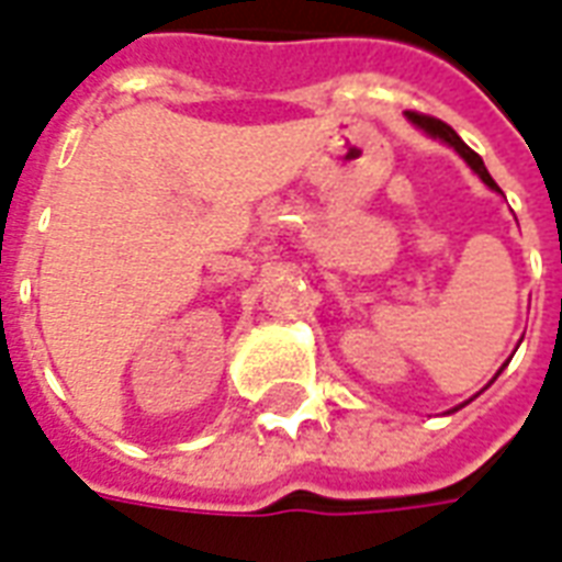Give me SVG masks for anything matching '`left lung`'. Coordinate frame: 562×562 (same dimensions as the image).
<instances>
[{"label": "left lung", "instance_id": "obj_1", "mask_svg": "<svg viewBox=\"0 0 562 562\" xmlns=\"http://www.w3.org/2000/svg\"><path fill=\"white\" fill-rule=\"evenodd\" d=\"M408 119L414 124H417V127H423V131H426V133H431V136H438V139H443V143H450L452 148H456V151H459L461 157H464V160L471 164L473 172H476V176H480L482 181H485V184L497 190V184H494V178L488 176V169H485V164H482L480 154H476V151H473V148H468V145L461 143V136L456 131H452L450 124L440 122V119H431V115H423V112H408ZM503 366H506V363H503ZM497 375H501V372H497Z\"/></svg>", "mask_w": 562, "mask_h": 562}]
</instances>
